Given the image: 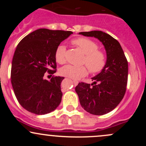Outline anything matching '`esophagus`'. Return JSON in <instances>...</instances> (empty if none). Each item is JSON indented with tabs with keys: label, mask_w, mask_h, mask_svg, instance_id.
I'll return each instance as SVG.
<instances>
[{
	"label": "esophagus",
	"mask_w": 146,
	"mask_h": 146,
	"mask_svg": "<svg viewBox=\"0 0 146 146\" xmlns=\"http://www.w3.org/2000/svg\"><path fill=\"white\" fill-rule=\"evenodd\" d=\"M73 84H74L75 86H76V85L78 84V81H75V80H73Z\"/></svg>",
	"instance_id": "34e87169"
}]
</instances>
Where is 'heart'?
<instances>
[{
	"mask_svg": "<svg viewBox=\"0 0 146 146\" xmlns=\"http://www.w3.org/2000/svg\"><path fill=\"white\" fill-rule=\"evenodd\" d=\"M73 43L85 54L83 64H85L88 70L93 73H99L103 69L106 64V56L103 52L98 49V45L94 41L86 38H80L73 40ZM66 48L60 45L57 48L55 58L58 63L64 64L66 62ZM62 76L72 79H79L86 75L88 71L85 66H74L66 65L60 69Z\"/></svg>",
	"mask_w": 146,
	"mask_h": 146,
	"instance_id": "b5f03b06",
	"label": "heart"
}]
</instances>
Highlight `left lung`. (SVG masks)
I'll return each mask as SVG.
<instances>
[{"label":"left lung","instance_id":"1","mask_svg":"<svg viewBox=\"0 0 146 146\" xmlns=\"http://www.w3.org/2000/svg\"><path fill=\"white\" fill-rule=\"evenodd\" d=\"M79 34L94 37L104 46L106 64L100 73L91 78V86L80 82L75 87L84 109L95 115H104L115 109L123 98L128 82V61L119 42L108 33L91 31Z\"/></svg>","mask_w":146,"mask_h":146}]
</instances>
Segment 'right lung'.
<instances>
[{
	"label": "right lung",
	"instance_id": "1",
	"mask_svg": "<svg viewBox=\"0 0 146 146\" xmlns=\"http://www.w3.org/2000/svg\"><path fill=\"white\" fill-rule=\"evenodd\" d=\"M69 31L39 29L25 36L18 44L11 64V84L18 102L25 110L45 115L56 110L62 97L64 77L44 79L46 71L56 73L55 53Z\"/></svg>",
	"mask_w": 146,
	"mask_h": 146
}]
</instances>
